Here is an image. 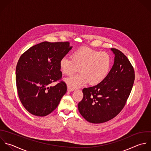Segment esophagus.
Returning a JSON list of instances; mask_svg holds the SVG:
<instances>
[{
	"instance_id": "1",
	"label": "esophagus",
	"mask_w": 151,
	"mask_h": 151,
	"mask_svg": "<svg viewBox=\"0 0 151 151\" xmlns=\"http://www.w3.org/2000/svg\"><path fill=\"white\" fill-rule=\"evenodd\" d=\"M74 91V89H72L70 87L68 86V92H72V91Z\"/></svg>"
}]
</instances>
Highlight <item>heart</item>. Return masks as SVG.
I'll return each instance as SVG.
<instances>
[{
	"label": "heart",
	"mask_w": 151,
	"mask_h": 151,
	"mask_svg": "<svg viewBox=\"0 0 151 151\" xmlns=\"http://www.w3.org/2000/svg\"><path fill=\"white\" fill-rule=\"evenodd\" d=\"M111 64V58L108 53L82 47L73 52L71 59L62 58L59 68L65 75H70L79 69L78 75L65 79L68 86L75 89L88 82L91 85L101 83L108 76Z\"/></svg>",
	"instance_id": "b5f03b06"
}]
</instances>
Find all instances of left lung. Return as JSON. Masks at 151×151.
Wrapping results in <instances>:
<instances>
[{
	"label": "left lung",
	"instance_id": "8db88e82",
	"mask_svg": "<svg viewBox=\"0 0 151 151\" xmlns=\"http://www.w3.org/2000/svg\"><path fill=\"white\" fill-rule=\"evenodd\" d=\"M114 63L108 76L99 84L82 90L83 98L78 110L88 122L100 124L115 117L123 109L135 80L134 69L120 50L111 49Z\"/></svg>",
	"mask_w": 151,
	"mask_h": 151
}]
</instances>
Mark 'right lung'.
<instances>
[{"label":"right lung","mask_w":151,"mask_h":151,"mask_svg":"<svg viewBox=\"0 0 151 151\" xmlns=\"http://www.w3.org/2000/svg\"><path fill=\"white\" fill-rule=\"evenodd\" d=\"M66 42H43L30 47L20 57L16 68V82L19 99L31 114L45 116L58 106L66 93V83L53 82L62 78V58L72 49Z\"/></svg>","instance_id":"1"}]
</instances>
